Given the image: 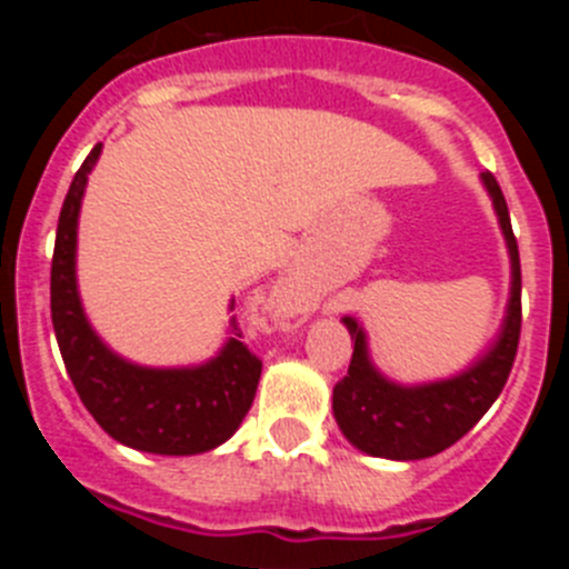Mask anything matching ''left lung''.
Segmentation results:
<instances>
[{
	"mask_svg": "<svg viewBox=\"0 0 569 569\" xmlns=\"http://www.w3.org/2000/svg\"><path fill=\"white\" fill-rule=\"evenodd\" d=\"M481 179L492 196L512 259V290L505 330L490 353L467 373L425 387H399L381 379L370 367L365 333L353 319H345L353 339V359L345 379L333 387V413L341 433L365 453L396 461H416L441 453L472 430V425L505 390L521 336V261L505 193L490 170L481 173Z\"/></svg>",
	"mask_w": 569,
	"mask_h": 569,
	"instance_id": "8db88e82",
	"label": "left lung"
}]
</instances>
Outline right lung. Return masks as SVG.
I'll return each mask as SVG.
<instances>
[{
	"label": "right lung",
	"mask_w": 569,
	"mask_h": 569,
	"mask_svg": "<svg viewBox=\"0 0 569 569\" xmlns=\"http://www.w3.org/2000/svg\"><path fill=\"white\" fill-rule=\"evenodd\" d=\"M102 144L90 150L70 182L50 261V319L64 367L88 413L116 441L159 456L204 453L228 441L248 416L261 359L239 333L208 365L148 370L122 361L97 339L77 293V219Z\"/></svg>",
	"instance_id": "right-lung-1"
}]
</instances>
